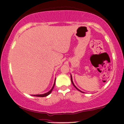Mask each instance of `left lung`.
Segmentation results:
<instances>
[{
  "instance_id": "8db88e82",
  "label": "left lung",
  "mask_w": 124,
  "mask_h": 124,
  "mask_svg": "<svg viewBox=\"0 0 124 124\" xmlns=\"http://www.w3.org/2000/svg\"><path fill=\"white\" fill-rule=\"evenodd\" d=\"M71 82H72V84H73V85L74 86V87H75L76 88V89H77V90H78V91H80V92H83L82 91H80V90L78 89V88H77L76 87V86L75 85H74L73 82V81H72V76H71Z\"/></svg>"
}]
</instances>
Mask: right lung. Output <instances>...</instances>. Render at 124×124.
I'll list each match as a JSON object with an SVG mask.
<instances>
[{"label":"right lung","mask_w":124,"mask_h":124,"mask_svg":"<svg viewBox=\"0 0 124 124\" xmlns=\"http://www.w3.org/2000/svg\"><path fill=\"white\" fill-rule=\"evenodd\" d=\"M55 81H56V79H55ZM54 85H55V82H54V85H53L52 88H51V90L50 91H49V92H47V93H44V94H41V95H33V96H37V97H46V96H47L49 95V94H50V93H51V92L52 91L53 88H54Z\"/></svg>","instance_id":"add662e5"}]
</instances>
